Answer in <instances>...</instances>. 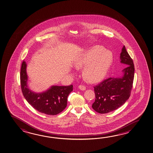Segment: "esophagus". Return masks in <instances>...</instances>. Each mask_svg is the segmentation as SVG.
I'll use <instances>...</instances> for the list:
<instances>
[{"instance_id": "obj_1", "label": "esophagus", "mask_w": 153, "mask_h": 153, "mask_svg": "<svg viewBox=\"0 0 153 153\" xmlns=\"http://www.w3.org/2000/svg\"><path fill=\"white\" fill-rule=\"evenodd\" d=\"M78 88L80 90H82V91H84V90H86L85 86L82 85H80L78 86Z\"/></svg>"}]
</instances>
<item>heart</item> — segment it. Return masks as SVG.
<instances>
[{
  "mask_svg": "<svg viewBox=\"0 0 153 153\" xmlns=\"http://www.w3.org/2000/svg\"><path fill=\"white\" fill-rule=\"evenodd\" d=\"M112 61L111 51L102 46H95L78 54L74 65L77 69L84 68L83 74L86 79L96 83L104 78Z\"/></svg>",
  "mask_w": 153,
  "mask_h": 153,
  "instance_id": "b5f03b06",
  "label": "heart"
}]
</instances>
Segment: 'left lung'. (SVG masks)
<instances>
[{
	"mask_svg": "<svg viewBox=\"0 0 153 153\" xmlns=\"http://www.w3.org/2000/svg\"><path fill=\"white\" fill-rule=\"evenodd\" d=\"M120 63L126 67L123 75L109 78L94 87L96 99L92 107L97 112L104 114L117 110L130 97L134 77L133 61L123 46L120 56Z\"/></svg>",
	"mask_w": 153,
	"mask_h": 153,
	"instance_id": "1",
	"label": "left lung"
}]
</instances>
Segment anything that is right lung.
<instances>
[{
  "instance_id": "add662e5",
  "label": "right lung",
  "mask_w": 153,
  "mask_h": 153,
  "mask_svg": "<svg viewBox=\"0 0 153 153\" xmlns=\"http://www.w3.org/2000/svg\"><path fill=\"white\" fill-rule=\"evenodd\" d=\"M27 63H22L20 83L25 98L34 108L48 115H56L61 112L67 105L68 97L73 90V85L51 86L45 91L36 93L28 86Z\"/></svg>"
}]
</instances>
